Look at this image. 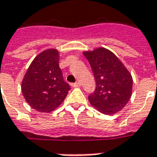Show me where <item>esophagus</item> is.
<instances>
[{
	"label": "esophagus",
	"instance_id": "esophagus-1",
	"mask_svg": "<svg viewBox=\"0 0 157 157\" xmlns=\"http://www.w3.org/2000/svg\"><path fill=\"white\" fill-rule=\"evenodd\" d=\"M81 85H82V83H81V82H76L75 83H74V84H72V86L73 87H81Z\"/></svg>",
	"mask_w": 157,
	"mask_h": 157
}]
</instances>
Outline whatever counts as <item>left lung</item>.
<instances>
[{"mask_svg":"<svg viewBox=\"0 0 157 157\" xmlns=\"http://www.w3.org/2000/svg\"><path fill=\"white\" fill-rule=\"evenodd\" d=\"M83 54L90 63L96 81L94 92L88 96L90 104L101 113H117L132 97V75L119 57L108 49L98 47L85 51Z\"/></svg>","mask_w":157,"mask_h":157,"instance_id":"obj_1","label":"left lung"}]
</instances>
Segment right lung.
I'll list each match as a JSON object with an SVG mask.
<instances>
[{"mask_svg": "<svg viewBox=\"0 0 157 157\" xmlns=\"http://www.w3.org/2000/svg\"><path fill=\"white\" fill-rule=\"evenodd\" d=\"M59 52L50 48L40 52L27 69L21 82L25 101L40 113H51L63 102L70 85L59 68Z\"/></svg>", "mask_w": 157, "mask_h": 157, "instance_id": "1", "label": "right lung"}]
</instances>
